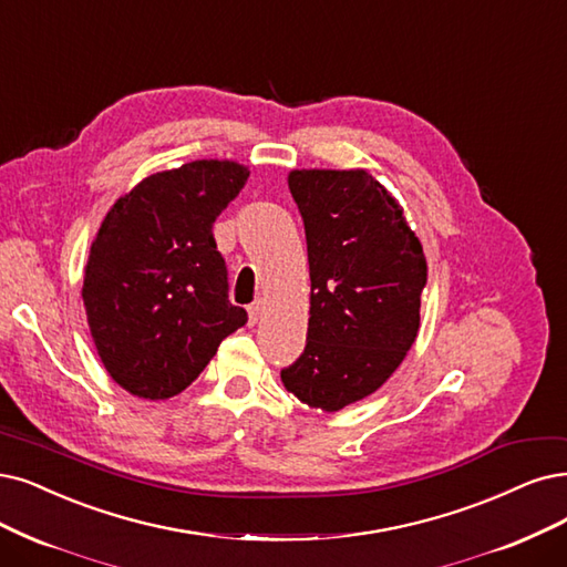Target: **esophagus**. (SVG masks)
I'll use <instances>...</instances> for the list:
<instances>
[{"instance_id": "1", "label": "esophagus", "mask_w": 567, "mask_h": 567, "mask_svg": "<svg viewBox=\"0 0 567 567\" xmlns=\"http://www.w3.org/2000/svg\"><path fill=\"white\" fill-rule=\"evenodd\" d=\"M264 301H255V303H251L249 308H247V312H249V322L251 324H257L259 320H261V316H264Z\"/></svg>"}]
</instances>
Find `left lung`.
<instances>
[{
    "label": "left lung",
    "mask_w": 567,
    "mask_h": 567,
    "mask_svg": "<svg viewBox=\"0 0 567 567\" xmlns=\"http://www.w3.org/2000/svg\"><path fill=\"white\" fill-rule=\"evenodd\" d=\"M306 226L310 318L306 350L280 379L327 413L379 390L421 329L427 285L423 245L404 207L364 167L291 171Z\"/></svg>",
    "instance_id": "8db88e82"
}]
</instances>
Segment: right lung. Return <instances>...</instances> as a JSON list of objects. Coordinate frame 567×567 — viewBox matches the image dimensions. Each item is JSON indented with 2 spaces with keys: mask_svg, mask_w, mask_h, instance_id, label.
<instances>
[{
  "mask_svg": "<svg viewBox=\"0 0 567 567\" xmlns=\"http://www.w3.org/2000/svg\"><path fill=\"white\" fill-rule=\"evenodd\" d=\"M249 171L203 158L142 179L104 215L81 299L100 360L125 392L167 400L247 322L228 303L213 224Z\"/></svg>",
  "mask_w": 567,
  "mask_h": 567,
  "instance_id": "1",
  "label": "right lung"
}]
</instances>
